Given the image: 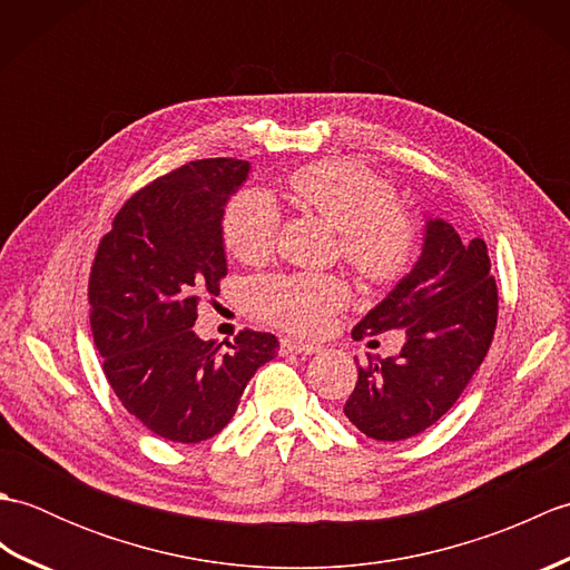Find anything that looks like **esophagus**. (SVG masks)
Wrapping results in <instances>:
<instances>
[{"label": "esophagus", "instance_id": "obj_1", "mask_svg": "<svg viewBox=\"0 0 570 570\" xmlns=\"http://www.w3.org/2000/svg\"><path fill=\"white\" fill-rule=\"evenodd\" d=\"M282 353H294V355H316L321 353V345L296 341V337H284L282 341Z\"/></svg>", "mask_w": 570, "mask_h": 570}]
</instances>
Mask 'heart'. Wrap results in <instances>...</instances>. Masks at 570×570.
<instances>
[{
  "instance_id": "b5f03b06",
  "label": "heart",
  "mask_w": 570,
  "mask_h": 570,
  "mask_svg": "<svg viewBox=\"0 0 570 570\" xmlns=\"http://www.w3.org/2000/svg\"><path fill=\"white\" fill-rule=\"evenodd\" d=\"M294 196L341 233V257L360 278L386 284L402 274L416 247V229L396 208L394 186L360 161H321L292 176ZM282 210L272 193L247 188L229 200L223 217L227 252L239 262L269 257ZM266 321L298 333H318L347 304V288L328 274H276L252 288Z\"/></svg>"
}]
</instances>
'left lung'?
Segmentation results:
<instances>
[{
  "instance_id": "obj_1",
  "label": "left lung",
  "mask_w": 570,
  "mask_h": 570,
  "mask_svg": "<svg viewBox=\"0 0 570 570\" xmlns=\"http://www.w3.org/2000/svg\"><path fill=\"white\" fill-rule=\"evenodd\" d=\"M498 325V286L485 239H460L441 217L423 225L419 259L353 337L404 331L402 353L357 370L345 416L374 441H404L433 426L485 360Z\"/></svg>"
}]
</instances>
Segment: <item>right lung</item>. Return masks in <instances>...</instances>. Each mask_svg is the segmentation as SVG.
Listing matches in <instances>:
<instances>
[{
    "instance_id": "right-lung-1",
    "label": "right lung",
    "mask_w": 570,
    "mask_h": 570,
    "mask_svg": "<svg viewBox=\"0 0 570 570\" xmlns=\"http://www.w3.org/2000/svg\"><path fill=\"white\" fill-rule=\"evenodd\" d=\"M249 161L203 159L135 193L100 242L90 272V328L119 402L151 433L200 443L235 416L264 362L272 333L235 343L200 341L198 301L227 274L223 217Z\"/></svg>"
}]
</instances>
